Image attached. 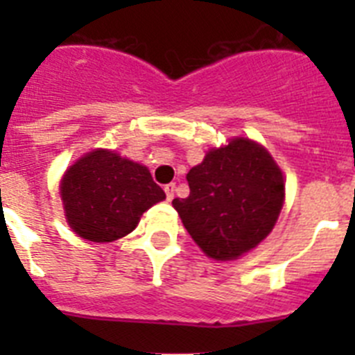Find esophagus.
Masks as SVG:
<instances>
[{
    "label": "esophagus",
    "mask_w": 355,
    "mask_h": 355,
    "mask_svg": "<svg viewBox=\"0 0 355 355\" xmlns=\"http://www.w3.org/2000/svg\"><path fill=\"white\" fill-rule=\"evenodd\" d=\"M163 190H165V196H167V200L174 199V190H175V184L174 183L165 184V188H163Z\"/></svg>",
    "instance_id": "esophagus-1"
}]
</instances>
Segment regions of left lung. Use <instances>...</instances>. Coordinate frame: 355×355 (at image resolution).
Masks as SVG:
<instances>
[{"instance_id": "left-lung-1", "label": "left lung", "mask_w": 355, "mask_h": 355, "mask_svg": "<svg viewBox=\"0 0 355 355\" xmlns=\"http://www.w3.org/2000/svg\"><path fill=\"white\" fill-rule=\"evenodd\" d=\"M190 196L174 199L183 225L213 259H236L274 229L284 202L283 174L265 147L234 139L187 174Z\"/></svg>"}]
</instances>
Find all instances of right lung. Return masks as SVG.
Here are the masks:
<instances>
[{"label": "right lung", "instance_id": "add662e5", "mask_svg": "<svg viewBox=\"0 0 355 355\" xmlns=\"http://www.w3.org/2000/svg\"><path fill=\"white\" fill-rule=\"evenodd\" d=\"M60 193L72 231L97 243L130 234L140 215L165 199L144 165L106 149L78 159L65 172Z\"/></svg>", "mask_w": 355, "mask_h": 355}]
</instances>
